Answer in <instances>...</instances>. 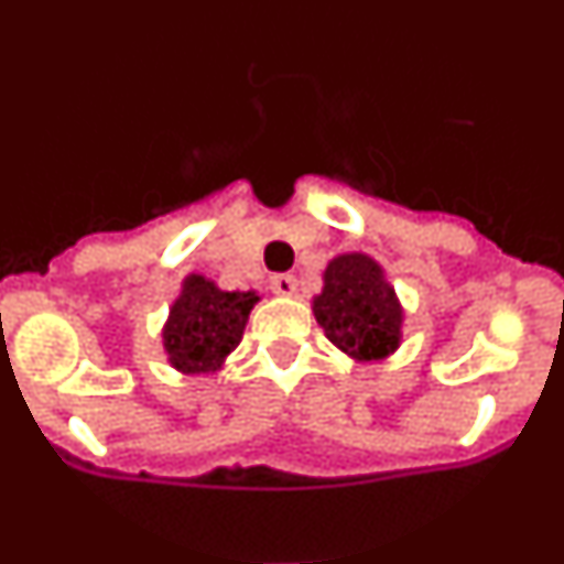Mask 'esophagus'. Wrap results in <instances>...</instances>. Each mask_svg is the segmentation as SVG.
<instances>
[{"label": "esophagus", "instance_id": "34e87169", "mask_svg": "<svg viewBox=\"0 0 564 564\" xmlns=\"http://www.w3.org/2000/svg\"><path fill=\"white\" fill-rule=\"evenodd\" d=\"M271 291L276 296H293L296 293V279L291 273H276V276H271Z\"/></svg>", "mask_w": 564, "mask_h": 564}]
</instances>
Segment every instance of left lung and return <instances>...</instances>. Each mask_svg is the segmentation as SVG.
<instances>
[{
	"mask_svg": "<svg viewBox=\"0 0 564 564\" xmlns=\"http://www.w3.org/2000/svg\"><path fill=\"white\" fill-rule=\"evenodd\" d=\"M311 305L325 336L356 364L383 361L401 347L406 313L383 265L370 253L333 257L322 273V293Z\"/></svg>",
	"mask_w": 564,
	"mask_h": 564,
	"instance_id": "obj_1",
	"label": "left lung"
}]
</instances>
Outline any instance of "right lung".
<instances>
[{
  "label": "right lung",
  "instance_id": "obj_1",
  "mask_svg": "<svg viewBox=\"0 0 564 564\" xmlns=\"http://www.w3.org/2000/svg\"><path fill=\"white\" fill-rule=\"evenodd\" d=\"M257 291H223L203 273H186L163 322V352L181 376H214L242 341Z\"/></svg>",
  "mask_w": 564,
  "mask_h": 564
}]
</instances>
